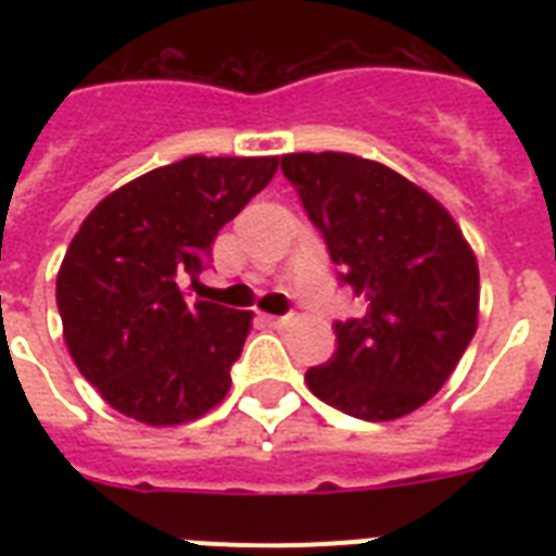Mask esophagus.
<instances>
[{"instance_id": "1", "label": "esophagus", "mask_w": 556, "mask_h": 556, "mask_svg": "<svg viewBox=\"0 0 556 556\" xmlns=\"http://www.w3.org/2000/svg\"><path fill=\"white\" fill-rule=\"evenodd\" d=\"M262 320L268 323L270 329H282V326H288V317H274V314H265Z\"/></svg>"}]
</instances>
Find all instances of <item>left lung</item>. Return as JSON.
<instances>
[{
    "instance_id": "left-lung-1",
    "label": "left lung",
    "mask_w": 556,
    "mask_h": 556,
    "mask_svg": "<svg viewBox=\"0 0 556 556\" xmlns=\"http://www.w3.org/2000/svg\"><path fill=\"white\" fill-rule=\"evenodd\" d=\"M282 173L320 227L364 317L334 323L338 349L305 383L364 421H395L453 375L479 326V262L424 187L352 152H291Z\"/></svg>"
}]
</instances>
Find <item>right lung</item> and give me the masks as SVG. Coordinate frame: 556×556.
Returning a JSON list of instances; mask_svg holds the SVG:
<instances>
[{
    "mask_svg": "<svg viewBox=\"0 0 556 556\" xmlns=\"http://www.w3.org/2000/svg\"><path fill=\"white\" fill-rule=\"evenodd\" d=\"M277 167V155H190L83 218L56 274V308L68 355L112 409L176 427L225 401L253 314L187 303L176 279L199 274L218 230Z\"/></svg>",
    "mask_w": 556,
    "mask_h": 556,
    "instance_id": "add662e5",
    "label": "right lung"
}]
</instances>
